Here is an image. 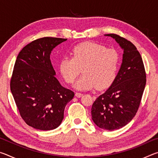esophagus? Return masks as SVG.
<instances>
[{"label":"esophagus","instance_id":"1","mask_svg":"<svg viewBox=\"0 0 158 158\" xmlns=\"http://www.w3.org/2000/svg\"><path fill=\"white\" fill-rule=\"evenodd\" d=\"M75 96L77 98H81L83 96V94L81 93H75Z\"/></svg>","mask_w":158,"mask_h":158}]
</instances>
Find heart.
I'll return each mask as SVG.
<instances>
[{
    "label": "heart",
    "mask_w": 158,
    "mask_h": 158,
    "mask_svg": "<svg viewBox=\"0 0 158 158\" xmlns=\"http://www.w3.org/2000/svg\"><path fill=\"white\" fill-rule=\"evenodd\" d=\"M118 65L119 55L116 50L94 42H85L74 48L73 56L61 58L59 70L64 80L72 84L82 69L84 74L74 85L77 89H103L114 81Z\"/></svg>",
    "instance_id": "1"
}]
</instances>
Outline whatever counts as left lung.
Masks as SVG:
<instances>
[{
  "mask_svg": "<svg viewBox=\"0 0 158 158\" xmlns=\"http://www.w3.org/2000/svg\"><path fill=\"white\" fill-rule=\"evenodd\" d=\"M119 44L123 62L111 86L93 102L91 115L98 127L118 130L132 121L137 112L146 82L142 58L130 41L116 34H106Z\"/></svg>",
  "mask_w": 158,
  "mask_h": 158,
  "instance_id": "left-lung-1",
  "label": "left lung"
}]
</instances>
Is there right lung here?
<instances>
[{
  "label": "right lung",
  "instance_id": "1",
  "mask_svg": "<svg viewBox=\"0 0 158 158\" xmlns=\"http://www.w3.org/2000/svg\"><path fill=\"white\" fill-rule=\"evenodd\" d=\"M67 39L45 37L21 49L14 66L10 90L23 121L37 130L60 125L65 107L74 93L60 85L50 60L55 48Z\"/></svg>",
  "mask_w": 158,
  "mask_h": 158
}]
</instances>
